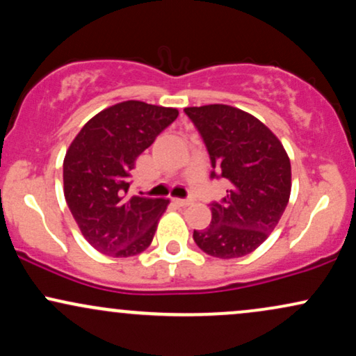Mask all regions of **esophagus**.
I'll use <instances>...</instances> for the list:
<instances>
[{
	"label": "esophagus",
	"instance_id": "34e87169",
	"mask_svg": "<svg viewBox=\"0 0 356 356\" xmlns=\"http://www.w3.org/2000/svg\"><path fill=\"white\" fill-rule=\"evenodd\" d=\"M172 202L177 207H187V206H191V204H192V201H189V199H172Z\"/></svg>",
	"mask_w": 356,
	"mask_h": 356
}]
</instances>
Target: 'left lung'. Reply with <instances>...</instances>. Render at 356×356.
<instances>
[{"label": "left lung", "mask_w": 356, "mask_h": 356, "mask_svg": "<svg viewBox=\"0 0 356 356\" xmlns=\"http://www.w3.org/2000/svg\"><path fill=\"white\" fill-rule=\"evenodd\" d=\"M201 134L212 164L211 177L231 184L220 202L211 204L212 220L194 231L207 254L246 256L280 222L291 194V164L283 144L263 122L229 105L184 108Z\"/></svg>", "instance_id": "8db88e82"}]
</instances>
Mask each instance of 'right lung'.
<instances>
[{
  "label": "right lung",
  "mask_w": 356,
  "mask_h": 356,
  "mask_svg": "<svg viewBox=\"0 0 356 356\" xmlns=\"http://www.w3.org/2000/svg\"><path fill=\"white\" fill-rule=\"evenodd\" d=\"M177 115V108L122 102L90 118L73 138L63 161L65 199L97 251L129 257L152 243L169 201L129 195L130 170Z\"/></svg>",
  "instance_id": "add662e5"
}]
</instances>
